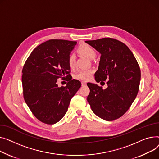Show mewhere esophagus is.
<instances>
[{
	"instance_id": "1",
	"label": "esophagus",
	"mask_w": 159,
	"mask_h": 159,
	"mask_svg": "<svg viewBox=\"0 0 159 159\" xmlns=\"http://www.w3.org/2000/svg\"><path fill=\"white\" fill-rule=\"evenodd\" d=\"M81 85L82 86L87 85V82L85 81H81Z\"/></svg>"
}]
</instances>
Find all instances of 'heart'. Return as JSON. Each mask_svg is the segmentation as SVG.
Here are the masks:
<instances>
[{"label":"heart","mask_w":159,"mask_h":159,"mask_svg":"<svg viewBox=\"0 0 159 159\" xmlns=\"http://www.w3.org/2000/svg\"><path fill=\"white\" fill-rule=\"evenodd\" d=\"M78 51L81 54L86 56L87 58L91 60L94 59L96 56V52L95 49L87 44H83L80 45L78 49ZM75 62H76V57L75 55H74V54L72 53L69 55V58H68V63L70 68H73L74 66H75ZM93 72L94 71H93L92 69L80 70L75 74V75H74V78L77 80H88L91 78Z\"/></svg>","instance_id":"1"}]
</instances>
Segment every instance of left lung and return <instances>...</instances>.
Wrapping results in <instances>:
<instances>
[{
    "instance_id": "left-lung-1",
    "label": "left lung",
    "mask_w": 159,
    "mask_h": 159,
    "mask_svg": "<svg viewBox=\"0 0 159 159\" xmlns=\"http://www.w3.org/2000/svg\"><path fill=\"white\" fill-rule=\"evenodd\" d=\"M101 54L95 80H107V88L88 83L90 94L87 101L99 117L107 121L125 114L135 100L139 91L141 70L132 52L119 40L104 38L85 41Z\"/></svg>"
}]
</instances>
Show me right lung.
I'll return each instance as SVG.
<instances>
[{
  "label": "right lung",
  "mask_w": 159,
  "mask_h": 159,
  "mask_svg": "<svg viewBox=\"0 0 159 159\" xmlns=\"http://www.w3.org/2000/svg\"><path fill=\"white\" fill-rule=\"evenodd\" d=\"M76 42L49 40L36 48L22 69L24 100L34 116L42 122L53 125L66 114L72 98L81 84L70 80L59 87L58 79L70 76L68 58Z\"/></svg>",
  "instance_id": "obj_1"
}]
</instances>
